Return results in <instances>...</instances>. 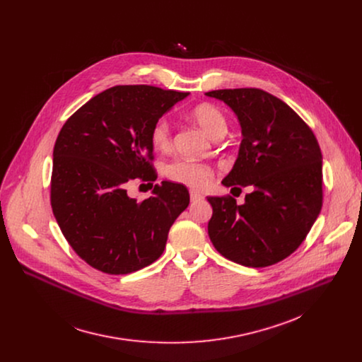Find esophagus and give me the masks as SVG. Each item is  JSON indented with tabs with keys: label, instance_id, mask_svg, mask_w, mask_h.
Instances as JSON below:
<instances>
[{
	"label": "esophagus",
	"instance_id": "34e87169",
	"mask_svg": "<svg viewBox=\"0 0 362 362\" xmlns=\"http://www.w3.org/2000/svg\"><path fill=\"white\" fill-rule=\"evenodd\" d=\"M189 197H191V201H199L204 198V195L198 191H189Z\"/></svg>",
	"mask_w": 362,
	"mask_h": 362
}]
</instances>
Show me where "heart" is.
Listing matches in <instances>:
<instances>
[{"label":"heart","mask_w":362,"mask_h":362,"mask_svg":"<svg viewBox=\"0 0 362 362\" xmlns=\"http://www.w3.org/2000/svg\"><path fill=\"white\" fill-rule=\"evenodd\" d=\"M191 114L210 138L214 139L227 132V118L214 104H198ZM151 142L157 151L164 152L171 148L173 127L165 118H160L153 124L151 129ZM165 175L170 180L188 187L204 188L211 178V170L207 164L195 160L175 158L165 165Z\"/></svg>","instance_id":"b5f03b06"}]
</instances>
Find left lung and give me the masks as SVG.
<instances>
[{"mask_svg":"<svg viewBox=\"0 0 362 362\" xmlns=\"http://www.w3.org/2000/svg\"><path fill=\"white\" fill-rule=\"evenodd\" d=\"M206 96L230 105L243 128L238 157L223 185L254 188L244 205L230 195L207 197L210 241L243 266L274 264L303 244L320 213L319 144L288 104L262 89H220Z\"/></svg>","mask_w":362,"mask_h":362,"instance_id":"8db88e82","label":"left lung"}]
</instances>
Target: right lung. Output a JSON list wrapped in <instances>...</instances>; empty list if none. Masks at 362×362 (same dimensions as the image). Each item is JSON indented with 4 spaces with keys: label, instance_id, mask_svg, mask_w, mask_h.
Masks as SVG:
<instances>
[{
    "label": "right lung",
    "instance_id": "right-lung-1",
    "mask_svg": "<svg viewBox=\"0 0 362 362\" xmlns=\"http://www.w3.org/2000/svg\"><path fill=\"white\" fill-rule=\"evenodd\" d=\"M187 92L118 85L92 98L62 125L52 152L50 202L72 250L92 267L127 274L164 251L170 227L189 205L185 185L163 181L138 202L132 180L155 181L151 129Z\"/></svg>",
    "mask_w": 362,
    "mask_h": 362
}]
</instances>
